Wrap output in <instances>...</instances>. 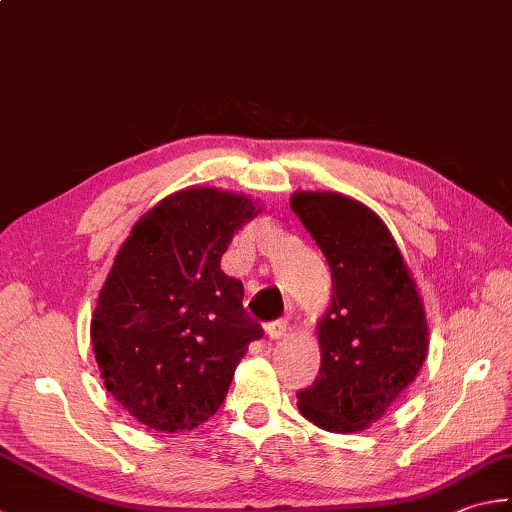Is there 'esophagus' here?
I'll list each match as a JSON object with an SVG mask.
<instances>
[{
  "mask_svg": "<svg viewBox=\"0 0 512 512\" xmlns=\"http://www.w3.org/2000/svg\"><path fill=\"white\" fill-rule=\"evenodd\" d=\"M287 332H289L287 321H276V323H272V325H267V336H269V339H272V341L285 339Z\"/></svg>",
  "mask_w": 512,
  "mask_h": 512,
  "instance_id": "1",
  "label": "esophagus"
}]
</instances>
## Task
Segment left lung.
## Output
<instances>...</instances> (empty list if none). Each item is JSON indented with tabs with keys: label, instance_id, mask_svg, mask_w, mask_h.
<instances>
[{
	"label": "left lung",
	"instance_id": "1",
	"mask_svg": "<svg viewBox=\"0 0 512 512\" xmlns=\"http://www.w3.org/2000/svg\"><path fill=\"white\" fill-rule=\"evenodd\" d=\"M289 207L321 247L332 298L316 321L321 370L298 412L336 435L370 428L417 379L430 330L417 283L388 225L339 191H294Z\"/></svg>",
	"mask_w": 512,
	"mask_h": 512
}]
</instances>
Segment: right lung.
<instances>
[{
	"instance_id": "right-lung-1",
	"label": "right lung",
	"mask_w": 512,
	"mask_h": 512,
	"mask_svg": "<svg viewBox=\"0 0 512 512\" xmlns=\"http://www.w3.org/2000/svg\"><path fill=\"white\" fill-rule=\"evenodd\" d=\"M263 205L185 187L147 209L120 245L91 314L104 388L158 432L191 430L223 406L247 345L263 330L220 258Z\"/></svg>"
}]
</instances>
